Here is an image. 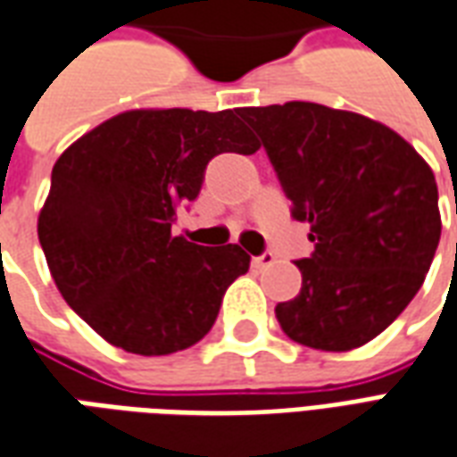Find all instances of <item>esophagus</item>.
<instances>
[{"mask_svg": "<svg viewBox=\"0 0 457 457\" xmlns=\"http://www.w3.org/2000/svg\"><path fill=\"white\" fill-rule=\"evenodd\" d=\"M273 262H276V256H273L271 252H263L262 256H254V259H252V266H254V269H266V266H271Z\"/></svg>", "mask_w": 457, "mask_h": 457, "instance_id": "obj_1", "label": "esophagus"}]
</instances>
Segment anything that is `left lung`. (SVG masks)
Returning a JSON list of instances; mask_svg holds the SVG:
<instances>
[{
  "mask_svg": "<svg viewBox=\"0 0 457 457\" xmlns=\"http://www.w3.org/2000/svg\"><path fill=\"white\" fill-rule=\"evenodd\" d=\"M293 218L310 225L303 288L276 305L280 329L320 351H351L390 327L417 295L441 239L434 171L373 118L288 101L239 108Z\"/></svg>",
  "mask_w": 457,
  "mask_h": 457,
  "instance_id": "left-lung-1",
  "label": "left lung"
}]
</instances>
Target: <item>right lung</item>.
Returning a JSON list of instances; mask_svg holds the SVG:
<instances>
[{
	"label": "right lung",
	"instance_id": "right-lung-1",
	"mask_svg": "<svg viewBox=\"0 0 457 457\" xmlns=\"http://www.w3.org/2000/svg\"><path fill=\"white\" fill-rule=\"evenodd\" d=\"M237 111H125L55 162L40 246L67 305L118 349L167 356L194 346L229 283L249 271L239 245L201 246L171 232L215 154L262 147Z\"/></svg>",
	"mask_w": 457,
	"mask_h": 457
}]
</instances>
